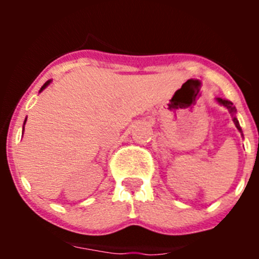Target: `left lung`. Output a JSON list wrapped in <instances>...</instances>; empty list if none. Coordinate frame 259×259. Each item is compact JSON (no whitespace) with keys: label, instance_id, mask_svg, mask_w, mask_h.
I'll use <instances>...</instances> for the list:
<instances>
[{"label":"left lung","instance_id":"1","mask_svg":"<svg viewBox=\"0 0 259 259\" xmlns=\"http://www.w3.org/2000/svg\"><path fill=\"white\" fill-rule=\"evenodd\" d=\"M217 101H218L219 104L222 105V106L227 107L228 111H230V113H231V115L233 116V123H235L236 128H237V130H239L240 132H241V135H242L241 127H240V124H239V120H237V118H236V116H235V114H236V107L233 106L232 102L228 101V100H223V98H217Z\"/></svg>","mask_w":259,"mask_h":259}]
</instances>
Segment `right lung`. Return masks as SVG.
Instances as JSON below:
<instances>
[{
    "mask_svg": "<svg viewBox=\"0 0 259 259\" xmlns=\"http://www.w3.org/2000/svg\"><path fill=\"white\" fill-rule=\"evenodd\" d=\"M50 81H52V80H48L47 83H45V84H44V85L41 87V89H40V92H42V91H44V89H45V88H47V87H48V85H49V84H50ZM26 120H27V118H26ZM26 120H24V124H26ZM23 130H24V127H23Z\"/></svg>",
    "mask_w": 259,
    "mask_h": 259,
    "instance_id": "add662e5",
    "label": "right lung"
}]
</instances>
